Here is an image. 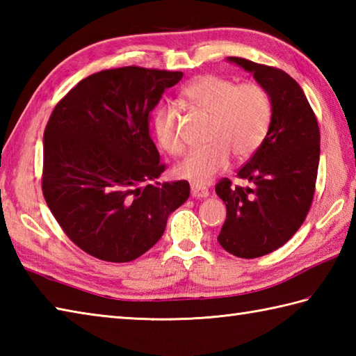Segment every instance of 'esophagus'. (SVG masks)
Listing matches in <instances>:
<instances>
[{"instance_id":"1","label":"esophagus","mask_w":356,"mask_h":356,"mask_svg":"<svg viewBox=\"0 0 356 356\" xmlns=\"http://www.w3.org/2000/svg\"><path fill=\"white\" fill-rule=\"evenodd\" d=\"M208 194H210V191H208L207 188L199 186L196 184H191V197H194V199H205V197H208Z\"/></svg>"}]
</instances>
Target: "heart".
I'll use <instances>...</instances> for the list:
<instances>
[{"mask_svg":"<svg viewBox=\"0 0 356 356\" xmlns=\"http://www.w3.org/2000/svg\"><path fill=\"white\" fill-rule=\"evenodd\" d=\"M182 97L210 115L207 148L188 152L176 166L179 177L205 185L224 171L229 157L245 160L253 156L267 136L271 102L267 90L256 83L236 85L219 75H204L190 83ZM154 131L159 143L171 154H180L184 143L177 131V114L170 106L157 111Z\"/></svg>","mask_w":356,"mask_h":356,"instance_id":"b5f03b06","label":"heart"}]
</instances>
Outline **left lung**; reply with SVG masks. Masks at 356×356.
<instances>
[{
    "label": "left lung",
    "mask_w": 356,
    "mask_h": 356,
    "mask_svg": "<svg viewBox=\"0 0 356 356\" xmlns=\"http://www.w3.org/2000/svg\"><path fill=\"white\" fill-rule=\"evenodd\" d=\"M227 61L253 74L271 102L267 136L238 172L250 185L232 186L228 179L216 185L227 207L220 247L253 259L282 247L302 225L315 194L319 128L304 90L289 74L245 58Z\"/></svg>",
    "instance_id": "1"
}]
</instances>
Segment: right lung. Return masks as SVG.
<instances>
[{
    "mask_svg": "<svg viewBox=\"0 0 356 356\" xmlns=\"http://www.w3.org/2000/svg\"><path fill=\"white\" fill-rule=\"evenodd\" d=\"M182 72L137 66L86 76L55 106L44 129L43 194L63 232L83 252L129 262L162 238L190 197L165 171L149 136L151 111Z\"/></svg>",
    "mask_w": 356,
    "mask_h": 356,
    "instance_id": "1",
    "label": "right lung"
}]
</instances>
